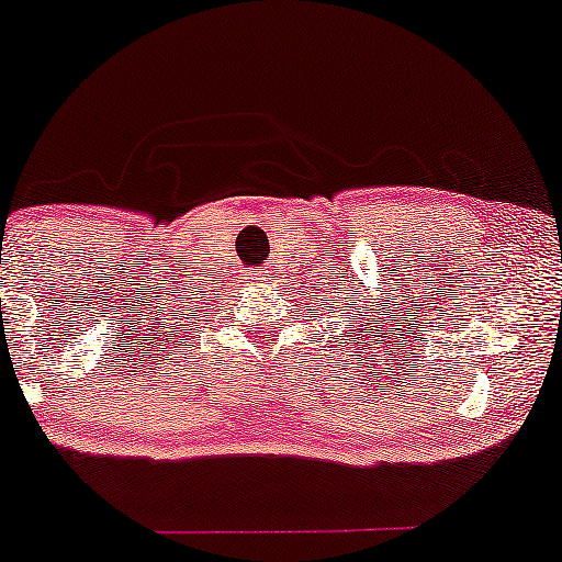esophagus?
Returning <instances> with one entry per match:
<instances>
[{
	"mask_svg": "<svg viewBox=\"0 0 562 562\" xmlns=\"http://www.w3.org/2000/svg\"><path fill=\"white\" fill-rule=\"evenodd\" d=\"M248 280H254L256 288H263V293H267V288L274 282V274H272V269H269V267L263 269V272H256V269H248Z\"/></svg>",
	"mask_w": 562,
	"mask_h": 562,
	"instance_id": "obj_1",
	"label": "esophagus"
}]
</instances>
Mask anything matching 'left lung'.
Listing matches in <instances>:
<instances>
[{"label": "left lung", "mask_w": 562, "mask_h": 562, "mask_svg": "<svg viewBox=\"0 0 562 562\" xmlns=\"http://www.w3.org/2000/svg\"><path fill=\"white\" fill-rule=\"evenodd\" d=\"M348 327H350V324H348ZM353 342H356V337H353Z\"/></svg>", "instance_id": "left-lung-1"}]
</instances>
